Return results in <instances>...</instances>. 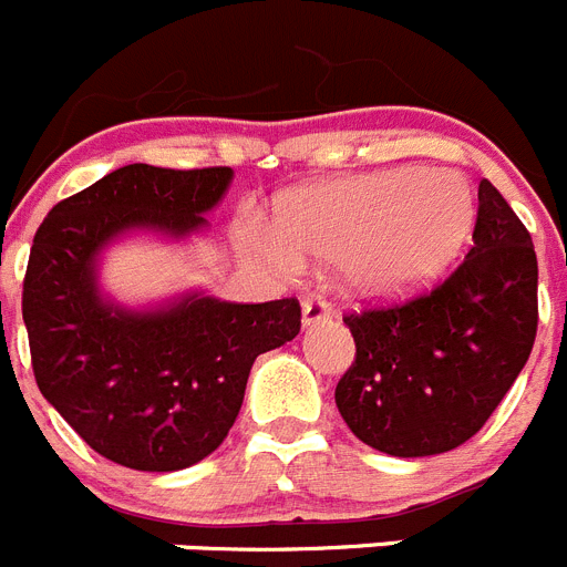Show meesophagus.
I'll list each match as a JSON object with an SVG mask.
<instances>
[{
	"instance_id": "1",
	"label": "esophagus",
	"mask_w": 567,
	"mask_h": 567,
	"mask_svg": "<svg viewBox=\"0 0 567 567\" xmlns=\"http://www.w3.org/2000/svg\"><path fill=\"white\" fill-rule=\"evenodd\" d=\"M332 315V307H329L327 298H320V295H309L303 300V323L312 327V323H320V320H329Z\"/></svg>"
}]
</instances>
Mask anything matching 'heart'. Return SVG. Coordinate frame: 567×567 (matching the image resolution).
Instances as JSON below:
<instances>
[{
  "instance_id": "heart-1",
  "label": "heart",
  "mask_w": 567,
  "mask_h": 567,
  "mask_svg": "<svg viewBox=\"0 0 567 567\" xmlns=\"http://www.w3.org/2000/svg\"><path fill=\"white\" fill-rule=\"evenodd\" d=\"M471 221L474 202L460 178L400 167L298 189L264 247L284 272H298L303 255L332 258L354 292L394 295L443 272Z\"/></svg>"
}]
</instances>
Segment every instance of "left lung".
Instances as JSON below:
<instances>
[{"mask_svg": "<svg viewBox=\"0 0 567 567\" xmlns=\"http://www.w3.org/2000/svg\"><path fill=\"white\" fill-rule=\"evenodd\" d=\"M463 260L432 289L346 312L354 360L334 403L354 437L394 457L471 440L503 403L539 323L530 233L483 178Z\"/></svg>", "mask_w": 567, "mask_h": 567, "instance_id": "8db88e82", "label": "left lung"}]
</instances>
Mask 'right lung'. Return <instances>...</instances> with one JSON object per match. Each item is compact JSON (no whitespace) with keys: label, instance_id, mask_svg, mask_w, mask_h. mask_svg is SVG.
I'll list each match as a JSON object with an SVG mask.
<instances>
[{"label":"right lung","instance_id":"add662e5","mask_svg":"<svg viewBox=\"0 0 567 567\" xmlns=\"http://www.w3.org/2000/svg\"><path fill=\"white\" fill-rule=\"evenodd\" d=\"M229 178V167L127 164L59 202L33 235L22 318L39 392L124 468L178 471L213 454L238 417L255 358L300 332L298 298H187L147 315L99 298L93 264L113 235L198 229Z\"/></svg>","mask_w":567,"mask_h":567}]
</instances>
